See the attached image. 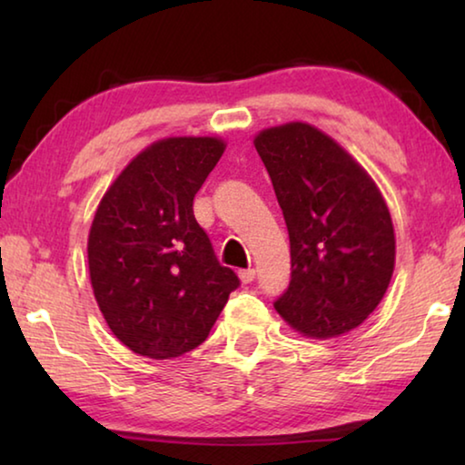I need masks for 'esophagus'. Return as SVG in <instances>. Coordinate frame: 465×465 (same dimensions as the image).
I'll list each match as a JSON object with an SVG mask.
<instances>
[{"label": "esophagus", "mask_w": 465, "mask_h": 465, "mask_svg": "<svg viewBox=\"0 0 465 465\" xmlns=\"http://www.w3.org/2000/svg\"><path fill=\"white\" fill-rule=\"evenodd\" d=\"M238 277H240V281L243 282V285H248V282H252V281L256 279V271L254 269H243V271L238 272Z\"/></svg>", "instance_id": "1"}]
</instances>
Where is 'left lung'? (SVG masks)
Segmentation results:
<instances>
[{
    "instance_id": "obj_1",
    "label": "left lung",
    "mask_w": 465,
    "mask_h": 465,
    "mask_svg": "<svg viewBox=\"0 0 465 465\" xmlns=\"http://www.w3.org/2000/svg\"><path fill=\"white\" fill-rule=\"evenodd\" d=\"M254 145L291 243V281L274 310L303 336L349 332L380 305L396 261L380 188L332 137L308 123L264 129Z\"/></svg>"
}]
</instances>
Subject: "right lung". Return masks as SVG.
Wrapping results in <instances>:
<instances>
[{
	"label": "right lung",
	"instance_id": "1",
	"mask_svg": "<svg viewBox=\"0 0 465 465\" xmlns=\"http://www.w3.org/2000/svg\"><path fill=\"white\" fill-rule=\"evenodd\" d=\"M223 149L217 137L155 141L98 204L88 238L94 297L113 334L137 355L170 359L196 349L240 287L193 213Z\"/></svg>",
	"mask_w": 465,
	"mask_h": 465
}]
</instances>
